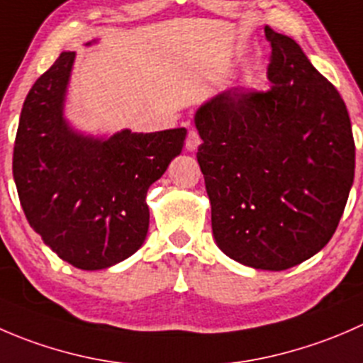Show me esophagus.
I'll list each match as a JSON object with an SVG mask.
<instances>
[{
  "label": "esophagus",
  "instance_id": "esophagus-1",
  "mask_svg": "<svg viewBox=\"0 0 363 363\" xmlns=\"http://www.w3.org/2000/svg\"><path fill=\"white\" fill-rule=\"evenodd\" d=\"M201 145V138L199 134H197V130H189V134H186V139H185V148L189 150V152H196L197 148H199Z\"/></svg>",
  "mask_w": 363,
  "mask_h": 363
}]
</instances>
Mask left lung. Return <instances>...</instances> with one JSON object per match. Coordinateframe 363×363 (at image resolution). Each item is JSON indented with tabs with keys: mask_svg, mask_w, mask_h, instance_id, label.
Here are the masks:
<instances>
[{
	"mask_svg": "<svg viewBox=\"0 0 363 363\" xmlns=\"http://www.w3.org/2000/svg\"><path fill=\"white\" fill-rule=\"evenodd\" d=\"M267 91L235 88L197 109V162L218 249L257 270H288L335 233L354 178L339 91L293 38L264 28Z\"/></svg>",
	"mask_w": 363,
	"mask_h": 363,
	"instance_id": "left-lung-1",
	"label": "left lung"
}]
</instances>
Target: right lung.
<instances>
[{
	"mask_svg": "<svg viewBox=\"0 0 363 363\" xmlns=\"http://www.w3.org/2000/svg\"><path fill=\"white\" fill-rule=\"evenodd\" d=\"M75 52H61L24 100L13 145V180L31 228L63 261L104 270L143 245L146 194L180 155L185 128L109 139L77 134L63 118Z\"/></svg>",
	"mask_w": 363,
	"mask_h": 363,
	"instance_id": "add662e5",
	"label": "right lung"
}]
</instances>
